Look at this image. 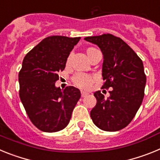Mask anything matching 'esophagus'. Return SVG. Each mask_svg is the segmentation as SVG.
Here are the masks:
<instances>
[{"label": "esophagus", "mask_w": 160, "mask_h": 160, "mask_svg": "<svg viewBox=\"0 0 160 160\" xmlns=\"http://www.w3.org/2000/svg\"><path fill=\"white\" fill-rule=\"evenodd\" d=\"M81 94H82V97H86V96L89 95V93L86 92V91H82L81 92Z\"/></svg>", "instance_id": "1"}]
</instances>
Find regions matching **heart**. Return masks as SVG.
I'll return each mask as SVG.
<instances>
[{
  "label": "heart",
  "instance_id": "obj_1",
  "mask_svg": "<svg viewBox=\"0 0 160 160\" xmlns=\"http://www.w3.org/2000/svg\"><path fill=\"white\" fill-rule=\"evenodd\" d=\"M98 50L96 49L95 48L90 47L87 48V50H86V53H87V57L90 59V58L94 54V53L98 52ZM70 62V57L67 58V61H66V65L69 64ZM73 82L74 83L75 86H77L78 87L81 89H89L92 83L94 82V78L90 75H87V74H84V73H77L74 77L73 78Z\"/></svg>",
  "mask_w": 160,
  "mask_h": 160
}]
</instances>
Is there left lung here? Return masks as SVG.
Here are the masks:
<instances>
[{
	"label": "left lung",
	"instance_id": "8db88e82",
	"mask_svg": "<svg viewBox=\"0 0 160 160\" xmlns=\"http://www.w3.org/2000/svg\"><path fill=\"white\" fill-rule=\"evenodd\" d=\"M84 40L99 47L103 55L102 88L113 89L107 98L94 94L97 103L90 111L96 127L106 131L126 128L142 104L146 86L142 62L128 44L112 34L87 37Z\"/></svg>",
	"mask_w": 160,
	"mask_h": 160
}]
</instances>
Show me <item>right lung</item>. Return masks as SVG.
Instances as JSON below:
<instances>
[{
  "instance_id": "1",
  "label": "right lung",
  "mask_w": 160,
  "mask_h": 160,
  "mask_svg": "<svg viewBox=\"0 0 160 160\" xmlns=\"http://www.w3.org/2000/svg\"><path fill=\"white\" fill-rule=\"evenodd\" d=\"M81 38L52 36L45 38L23 59L18 78L20 98L33 125L45 132L64 129L81 97L78 88L64 90L55 86L58 72Z\"/></svg>"
}]
</instances>
